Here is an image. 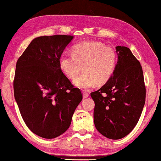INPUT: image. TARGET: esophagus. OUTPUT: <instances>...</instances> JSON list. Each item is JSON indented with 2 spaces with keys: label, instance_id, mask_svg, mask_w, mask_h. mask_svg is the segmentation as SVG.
<instances>
[{
  "label": "esophagus",
  "instance_id": "34e87169",
  "mask_svg": "<svg viewBox=\"0 0 161 161\" xmlns=\"http://www.w3.org/2000/svg\"><path fill=\"white\" fill-rule=\"evenodd\" d=\"M88 97H89V94H88V93H87L86 92H83V99L88 98Z\"/></svg>",
  "mask_w": 161,
  "mask_h": 161
}]
</instances>
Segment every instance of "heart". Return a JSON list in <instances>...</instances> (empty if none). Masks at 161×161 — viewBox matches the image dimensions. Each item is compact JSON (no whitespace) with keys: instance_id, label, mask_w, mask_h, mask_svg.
<instances>
[{"instance_id":"heart-1","label":"heart","mask_w":161,"mask_h":161,"mask_svg":"<svg viewBox=\"0 0 161 161\" xmlns=\"http://www.w3.org/2000/svg\"><path fill=\"white\" fill-rule=\"evenodd\" d=\"M71 53L62 56L59 67L67 78L73 79L82 67L83 73L73 80V84L80 89H88L97 83L104 84L115 70V51L100 42H83L73 46Z\"/></svg>"}]
</instances>
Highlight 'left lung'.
<instances>
[{
    "instance_id": "left-lung-1",
    "label": "left lung",
    "mask_w": 161,
    "mask_h": 161,
    "mask_svg": "<svg viewBox=\"0 0 161 161\" xmlns=\"http://www.w3.org/2000/svg\"><path fill=\"white\" fill-rule=\"evenodd\" d=\"M118 62L109 80L91 94L95 103L94 125L107 138L119 139L138 123L145 103L146 89L142 66L131 50L116 46Z\"/></svg>"
}]
</instances>
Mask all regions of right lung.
<instances>
[{"mask_svg":"<svg viewBox=\"0 0 161 161\" xmlns=\"http://www.w3.org/2000/svg\"><path fill=\"white\" fill-rule=\"evenodd\" d=\"M74 36L34 38L16 65L14 92L21 115L35 134L53 139L68 129L82 94L59 67V59Z\"/></svg>","mask_w":161,"mask_h":161,"instance_id":"add662e5","label":"right lung"}]
</instances>
